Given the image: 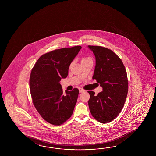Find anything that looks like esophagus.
I'll list each match as a JSON object with an SVG mask.
<instances>
[{"label":"esophagus","mask_w":156,"mask_h":156,"mask_svg":"<svg viewBox=\"0 0 156 156\" xmlns=\"http://www.w3.org/2000/svg\"><path fill=\"white\" fill-rule=\"evenodd\" d=\"M79 91L80 93H82V92H84L85 91L82 88H79Z\"/></svg>","instance_id":"obj_1"}]
</instances>
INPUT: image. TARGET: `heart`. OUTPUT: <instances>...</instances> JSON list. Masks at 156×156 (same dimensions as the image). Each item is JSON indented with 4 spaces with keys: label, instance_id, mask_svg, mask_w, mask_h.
I'll return each instance as SVG.
<instances>
[{
    "label": "heart",
    "instance_id": "b5f03b06",
    "mask_svg": "<svg viewBox=\"0 0 156 156\" xmlns=\"http://www.w3.org/2000/svg\"><path fill=\"white\" fill-rule=\"evenodd\" d=\"M91 60V59L90 58H83L82 59V62H85V61H87V60Z\"/></svg>",
    "mask_w": 156,
    "mask_h": 156
}]
</instances>
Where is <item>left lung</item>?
Segmentation results:
<instances>
[{
  "label": "left lung",
  "instance_id": "1",
  "mask_svg": "<svg viewBox=\"0 0 156 156\" xmlns=\"http://www.w3.org/2000/svg\"><path fill=\"white\" fill-rule=\"evenodd\" d=\"M94 54L96 65L92 79L96 80L103 91L96 95L88 91V105L92 116L100 122L112 121L122 110L128 93L127 76L120 58L109 49L88 46Z\"/></svg>",
  "mask_w": 156,
  "mask_h": 156
}]
</instances>
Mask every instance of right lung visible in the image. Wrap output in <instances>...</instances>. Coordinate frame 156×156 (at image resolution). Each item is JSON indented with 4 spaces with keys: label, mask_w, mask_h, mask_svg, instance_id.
Listing matches in <instances>:
<instances>
[{
    "label": "right lung",
    "mask_w": 156,
    "mask_h": 156,
    "mask_svg": "<svg viewBox=\"0 0 156 156\" xmlns=\"http://www.w3.org/2000/svg\"><path fill=\"white\" fill-rule=\"evenodd\" d=\"M81 48L74 46L44 54L31 72L29 85L34 105L41 117L53 125L68 120L77 103L78 89L64 93L60 81L66 78L69 65Z\"/></svg>",
    "instance_id": "add662e5"
}]
</instances>
